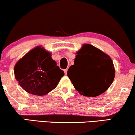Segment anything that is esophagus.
<instances>
[{
    "mask_svg": "<svg viewBox=\"0 0 135 135\" xmlns=\"http://www.w3.org/2000/svg\"><path fill=\"white\" fill-rule=\"evenodd\" d=\"M67 70L68 69H65L64 70V72H65V74L66 75V73H67Z\"/></svg>",
    "mask_w": 135,
    "mask_h": 135,
    "instance_id": "34e87169",
    "label": "esophagus"
}]
</instances>
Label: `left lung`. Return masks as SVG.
Returning a JSON list of instances; mask_svg holds the SVG:
<instances>
[{
    "label": "left lung",
    "mask_w": 135,
    "mask_h": 135,
    "mask_svg": "<svg viewBox=\"0 0 135 135\" xmlns=\"http://www.w3.org/2000/svg\"><path fill=\"white\" fill-rule=\"evenodd\" d=\"M74 65L70 66L67 75L75 89L85 97L102 94L113 83L115 70L109 55L90 44H83L76 53ZM75 71V75L71 72Z\"/></svg>",
    "instance_id": "obj_1"
}]
</instances>
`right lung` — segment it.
I'll return each mask as SVG.
<instances>
[{"instance_id": "obj_1", "label": "right lung", "mask_w": 135, "mask_h": 135, "mask_svg": "<svg viewBox=\"0 0 135 135\" xmlns=\"http://www.w3.org/2000/svg\"><path fill=\"white\" fill-rule=\"evenodd\" d=\"M51 57L50 52L37 46L15 65V79L27 93L43 96L59 84L65 73Z\"/></svg>"}]
</instances>
